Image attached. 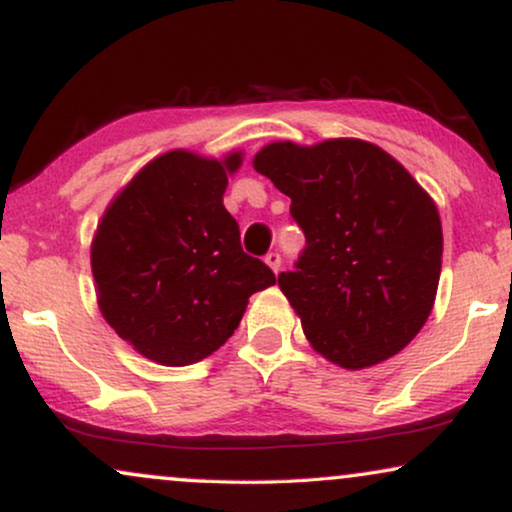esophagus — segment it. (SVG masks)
<instances>
[{
	"label": "esophagus",
	"instance_id": "obj_1",
	"mask_svg": "<svg viewBox=\"0 0 512 512\" xmlns=\"http://www.w3.org/2000/svg\"><path fill=\"white\" fill-rule=\"evenodd\" d=\"M264 262H267V267L278 274V269H281V255L278 252H269L267 257H264Z\"/></svg>",
	"mask_w": 512,
	"mask_h": 512
}]
</instances>
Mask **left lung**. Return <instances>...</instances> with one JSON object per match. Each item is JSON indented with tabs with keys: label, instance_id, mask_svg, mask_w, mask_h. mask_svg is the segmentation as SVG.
Returning a JSON list of instances; mask_svg holds the SVG:
<instances>
[{
	"label": "left lung",
	"instance_id": "1",
	"mask_svg": "<svg viewBox=\"0 0 512 512\" xmlns=\"http://www.w3.org/2000/svg\"><path fill=\"white\" fill-rule=\"evenodd\" d=\"M252 168L290 196L304 229L297 271H283L278 288L311 349L344 370L403 351L438 295L442 224L431 194L360 138L276 140L252 156Z\"/></svg>",
	"mask_w": 512,
	"mask_h": 512
}]
</instances>
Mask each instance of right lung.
Masks as SVG:
<instances>
[{"instance_id":"add662e5","label":"right lung","mask_w":512,"mask_h":512,"mask_svg":"<svg viewBox=\"0 0 512 512\" xmlns=\"http://www.w3.org/2000/svg\"><path fill=\"white\" fill-rule=\"evenodd\" d=\"M243 163L189 149L154 156L119 189L91 241L102 318L140 356L185 367L215 353L241 323L252 292L276 283L245 255L224 208Z\"/></svg>"}]
</instances>
